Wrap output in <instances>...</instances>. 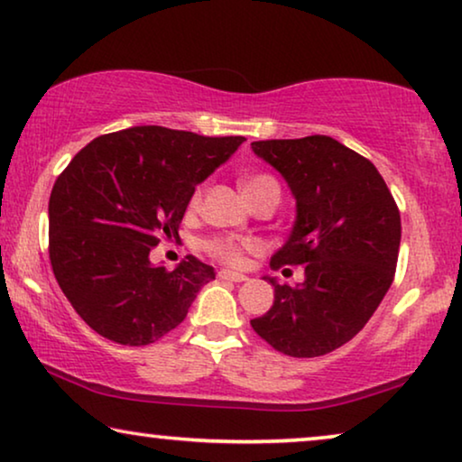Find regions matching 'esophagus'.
<instances>
[{"label":"esophagus","mask_w":462,"mask_h":462,"mask_svg":"<svg viewBox=\"0 0 462 462\" xmlns=\"http://www.w3.org/2000/svg\"><path fill=\"white\" fill-rule=\"evenodd\" d=\"M218 277H220V280H226V282H245V280H248V277H245L244 273H237V271H229V269H220Z\"/></svg>","instance_id":"34e87169"}]
</instances>
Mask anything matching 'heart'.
<instances>
[{"label":"heart","instance_id":"b5f03b06","mask_svg":"<svg viewBox=\"0 0 462 462\" xmlns=\"http://www.w3.org/2000/svg\"><path fill=\"white\" fill-rule=\"evenodd\" d=\"M264 185H277V182L271 179V176H267V174L245 176V179L242 180V191L248 193V191H254V189L264 187ZM198 199H199V193H195L193 204ZM206 250L210 252L212 256H217V258H220V261H225V263H231V264L242 263V245H239L236 239H226V237L210 239V242L206 244Z\"/></svg>","mask_w":462,"mask_h":462}]
</instances>
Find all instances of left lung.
I'll use <instances>...</instances> for the list:
<instances>
[{
    "instance_id": "obj_1",
    "label": "left lung",
    "mask_w": 462,
    "mask_h": 462,
    "mask_svg": "<svg viewBox=\"0 0 462 462\" xmlns=\"http://www.w3.org/2000/svg\"><path fill=\"white\" fill-rule=\"evenodd\" d=\"M252 151L283 176L296 201L292 231L271 267L305 264V282L264 277L275 288L273 307L250 324L283 356H326L368 324L391 288L400 210L374 163L330 136L256 141Z\"/></svg>"
}]
</instances>
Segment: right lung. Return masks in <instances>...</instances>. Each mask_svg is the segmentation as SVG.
<instances>
[{"label": "right lung", "instance_id": "obj_1", "mask_svg": "<svg viewBox=\"0 0 462 462\" xmlns=\"http://www.w3.org/2000/svg\"><path fill=\"white\" fill-rule=\"evenodd\" d=\"M244 141L134 125L94 138L56 179L48 204L50 263L94 332L141 346L187 318L217 273L195 256L168 271L149 254L162 239L179 237L195 187Z\"/></svg>", "mask_w": 462, "mask_h": 462}]
</instances>
